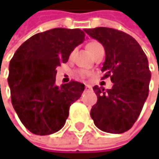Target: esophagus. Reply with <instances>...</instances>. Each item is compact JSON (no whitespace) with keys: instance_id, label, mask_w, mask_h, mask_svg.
I'll return each instance as SVG.
<instances>
[{"instance_id":"esophagus-1","label":"esophagus","mask_w":159,"mask_h":159,"mask_svg":"<svg viewBox=\"0 0 159 159\" xmlns=\"http://www.w3.org/2000/svg\"><path fill=\"white\" fill-rule=\"evenodd\" d=\"M89 89H91V87L89 85H86V90H89Z\"/></svg>"}]
</instances>
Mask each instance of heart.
Instances as JSON below:
<instances>
[{"label": "heart", "mask_w": 159, "mask_h": 159, "mask_svg": "<svg viewBox=\"0 0 159 159\" xmlns=\"http://www.w3.org/2000/svg\"><path fill=\"white\" fill-rule=\"evenodd\" d=\"M97 44H98L97 42H90L89 44L87 46V47H88L89 51L93 50V48ZM78 75L80 76L81 78H88V77H89V76L91 75V73H90L89 70H78Z\"/></svg>", "instance_id": "b5f03b06"}]
</instances>
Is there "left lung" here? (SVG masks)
<instances>
[{"label": "left lung", "instance_id": "1", "mask_svg": "<svg viewBox=\"0 0 159 159\" xmlns=\"http://www.w3.org/2000/svg\"><path fill=\"white\" fill-rule=\"evenodd\" d=\"M106 52L102 79L111 77V89L94 86L97 102L90 110L95 126L103 132L122 134L137 120L149 94L151 71L146 54L134 38L110 27L85 29Z\"/></svg>", "mask_w": 159, "mask_h": 159}]
</instances>
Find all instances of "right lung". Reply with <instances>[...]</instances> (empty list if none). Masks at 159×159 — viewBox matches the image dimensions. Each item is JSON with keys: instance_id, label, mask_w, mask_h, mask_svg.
Masks as SVG:
<instances>
[{"instance_id": "1", "label": "right lung", "mask_w": 159, "mask_h": 159, "mask_svg": "<svg viewBox=\"0 0 159 159\" xmlns=\"http://www.w3.org/2000/svg\"><path fill=\"white\" fill-rule=\"evenodd\" d=\"M85 41L79 28H53L27 39L9 63L11 102L21 122L34 134L48 135L64 127L71 104L85 85L70 81L55 85L56 68L66 63L72 50Z\"/></svg>"}]
</instances>
